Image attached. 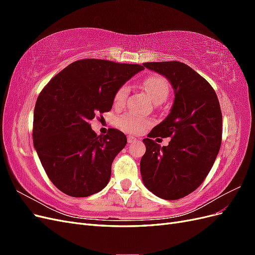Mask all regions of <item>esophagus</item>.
I'll return each instance as SVG.
<instances>
[{
  "mask_svg": "<svg viewBox=\"0 0 255 255\" xmlns=\"http://www.w3.org/2000/svg\"><path fill=\"white\" fill-rule=\"evenodd\" d=\"M137 141V139L135 137H133V136H128V143H134V142H136Z\"/></svg>",
  "mask_w": 255,
  "mask_h": 255,
  "instance_id": "esophagus-1",
  "label": "esophagus"
}]
</instances>
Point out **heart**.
Returning a JSON list of instances; mask_svg holds the SVG:
<instances>
[{"instance_id": "1", "label": "heart", "mask_w": 255, "mask_h": 255, "mask_svg": "<svg viewBox=\"0 0 255 255\" xmlns=\"http://www.w3.org/2000/svg\"><path fill=\"white\" fill-rule=\"evenodd\" d=\"M142 87L149 95L154 103L164 102L169 95V84L167 80L161 75L153 74L144 79L142 82ZM129 88L128 85H122L114 95V104L117 107H121L126 104L128 96ZM118 127L128 133H139L149 125V121L134 114H126L118 119Z\"/></svg>"}]
</instances>
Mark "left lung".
Wrapping results in <instances>:
<instances>
[{
	"label": "left lung",
	"instance_id": "8db88e82",
	"mask_svg": "<svg viewBox=\"0 0 255 255\" xmlns=\"http://www.w3.org/2000/svg\"><path fill=\"white\" fill-rule=\"evenodd\" d=\"M143 66L168 79L174 102L167 118L143 139L142 182L161 199H181L202 184L218 155L222 136L219 101L210 83L181 61ZM157 136H171L172 140L160 147L151 139Z\"/></svg>",
	"mask_w": 255,
	"mask_h": 255
}]
</instances>
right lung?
I'll return each instance as SVG.
<instances>
[{"label":"right lung","instance_id":"1","mask_svg":"<svg viewBox=\"0 0 255 255\" xmlns=\"http://www.w3.org/2000/svg\"><path fill=\"white\" fill-rule=\"evenodd\" d=\"M143 69L81 59L41 90L34 110V146L45 173L64 194L84 198L109 184L113 160L126 146L127 136L117 128L98 136L89 121L110 112L116 90Z\"/></svg>","mask_w":255,"mask_h":255}]
</instances>
